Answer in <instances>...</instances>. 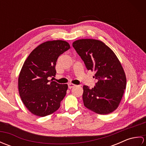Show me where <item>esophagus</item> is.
<instances>
[{
    "label": "esophagus",
    "mask_w": 146,
    "mask_h": 146,
    "mask_svg": "<svg viewBox=\"0 0 146 146\" xmlns=\"http://www.w3.org/2000/svg\"><path fill=\"white\" fill-rule=\"evenodd\" d=\"M75 86L76 85L73 84V83H69V84H68V88H69L70 89H71V88H73V87H75Z\"/></svg>",
    "instance_id": "obj_1"
}]
</instances>
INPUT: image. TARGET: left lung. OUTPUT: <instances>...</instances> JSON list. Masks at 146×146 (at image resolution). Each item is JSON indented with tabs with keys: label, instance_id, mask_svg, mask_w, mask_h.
<instances>
[{
	"label": "left lung",
	"instance_id": "8db88e82",
	"mask_svg": "<svg viewBox=\"0 0 146 146\" xmlns=\"http://www.w3.org/2000/svg\"><path fill=\"white\" fill-rule=\"evenodd\" d=\"M73 47L86 69L95 72L94 87L83 86L85 107L98 114L112 112L119 106L126 86L124 71L116 55L98 40L79 39L73 43Z\"/></svg>",
	"mask_w": 146,
	"mask_h": 146
}]
</instances>
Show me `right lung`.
<instances>
[{
    "mask_svg": "<svg viewBox=\"0 0 146 146\" xmlns=\"http://www.w3.org/2000/svg\"><path fill=\"white\" fill-rule=\"evenodd\" d=\"M66 41H47L31 52L18 80L19 92L24 105L32 113L45 117L56 111L66 94L68 85L48 80L56 73L58 57L68 50Z\"/></svg>",
    "mask_w": 146,
    "mask_h": 146,
    "instance_id": "add662e5",
    "label": "right lung"
}]
</instances>
